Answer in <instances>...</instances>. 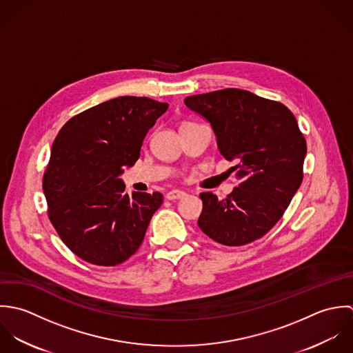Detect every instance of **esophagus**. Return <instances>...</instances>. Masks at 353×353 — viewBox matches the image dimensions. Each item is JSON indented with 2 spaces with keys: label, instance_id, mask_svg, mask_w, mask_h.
<instances>
[{
  "label": "esophagus",
  "instance_id": "34e87169",
  "mask_svg": "<svg viewBox=\"0 0 353 353\" xmlns=\"http://www.w3.org/2000/svg\"><path fill=\"white\" fill-rule=\"evenodd\" d=\"M187 194L183 192V191H179V190H173V191H169L166 194V199L168 201H179V199H183Z\"/></svg>",
  "mask_w": 353,
  "mask_h": 353
}]
</instances>
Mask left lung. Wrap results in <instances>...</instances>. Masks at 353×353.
I'll return each instance as SVG.
<instances>
[{"label":"left lung","mask_w":353,"mask_h":353,"mask_svg":"<svg viewBox=\"0 0 353 353\" xmlns=\"http://www.w3.org/2000/svg\"><path fill=\"white\" fill-rule=\"evenodd\" d=\"M184 103L205 117L219 152L233 166L239 187L219 201L202 192L198 225L223 245L265 236L283 215L303 181L307 144L293 113L280 102L240 88L191 95Z\"/></svg>","instance_id":"left-lung-1"}]
</instances>
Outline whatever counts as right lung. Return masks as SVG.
I'll list each match as a JSON object with an SVG mask.
<instances>
[{"label": "right lung", "mask_w": 353, "mask_h": 353, "mask_svg": "<svg viewBox=\"0 0 353 353\" xmlns=\"http://www.w3.org/2000/svg\"><path fill=\"white\" fill-rule=\"evenodd\" d=\"M168 103L119 97L92 106L60 130L43 174L49 219L74 255L97 266L125 262L141 247L159 192L124 194L148 130Z\"/></svg>", "instance_id": "right-lung-1"}]
</instances>
